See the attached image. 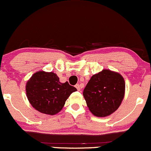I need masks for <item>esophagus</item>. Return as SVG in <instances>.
Here are the masks:
<instances>
[{
    "mask_svg": "<svg viewBox=\"0 0 151 151\" xmlns=\"http://www.w3.org/2000/svg\"><path fill=\"white\" fill-rule=\"evenodd\" d=\"M75 87H76V88L77 89V90H78V91H79V90H80V89H81V87H80V85H79V84H76V85H75Z\"/></svg>",
    "mask_w": 151,
    "mask_h": 151,
    "instance_id": "esophagus-1",
    "label": "esophagus"
}]
</instances>
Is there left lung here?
Masks as SVG:
<instances>
[{
	"label": "left lung",
	"mask_w": 151,
	"mask_h": 151,
	"mask_svg": "<svg viewBox=\"0 0 151 151\" xmlns=\"http://www.w3.org/2000/svg\"><path fill=\"white\" fill-rule=\"evenodd\" d=\"M125 80L121 74L108 69L94 74L83 91L89 110L97 117H105L120 107L125 95Z\"/></svg>",
	"instance_id": "8db88e82"
}]
</instances>
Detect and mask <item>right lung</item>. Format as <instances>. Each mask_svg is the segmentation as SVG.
<instances>
[{"instance_id":"1","label":"right lung","mask_w":151,"mask_h":151,"mask_svg":"<svg viewBox=\"0 0 151 151\" xmlns=\"http://www.w3.org/2000/svg\"><path fill=\"white\" fill-rule=\"evenodd\" d=\"M26 91L34 108L41 113L54 115L62 110L66 100L77 89L68 82L61 83L55 73L39 71L27 82Z\"/></svg>"}]
</instances>
